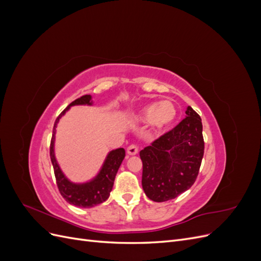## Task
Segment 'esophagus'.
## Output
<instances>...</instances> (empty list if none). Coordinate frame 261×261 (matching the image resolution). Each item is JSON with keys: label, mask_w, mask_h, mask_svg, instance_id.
<instances>
[{"label": "esophagus", "mask_w": 261, "mask_h": 261, "mask_svg": "<svg viewBox=\"0 0 261 261\" xmlns=\"http://www.w3.org/2000/svg\"><path fill=\"white\" fill-rule=\"evenodd\" d=\"M127 153L129 155H135L138 153V147L136 145H130L127 147Z\"/></svg>", "instance_id": "34e87169"}]
</instances>
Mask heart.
<instances>
[{
	"label": "heart",
	"mask_w": 261,
	"mask_h": 261,
	"mask_svg": "<svg viewBox=\"0 0 261 261\" xmlns=\"http://www.w3.org/2000/svg\"><path fill=\"white\" fill-rule=\"evenodd\" d=\"M176 109L169 100H164L158 103L153 102L140 110L138 114L139 120L150 122L154 128L164 129L170 126L176 118Z\"/></svg>",
	"instance_id": "heart-1"
}]
</instances>
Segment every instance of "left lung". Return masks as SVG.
<instances>
[{
	"instance_id": "8db88e82",
	"label": "left lung",
	"mask_w": 261,
	"mask_h": 261,
	"mask_svg": "<svg viewBox=\"0 0 261 261\" xmlns=\"http://www.w3.org/2000/svg\"><path fill=\"white\" fill-rule=\"evenodd\" d=\"M203 150L201 118L188 107L184 120L139 152L141 184L148 198L168 201L191 188L198 176Z\"/></svg>"
}]
</instances>
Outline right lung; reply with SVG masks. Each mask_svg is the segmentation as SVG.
I'll return each mask as SVG.
<instances>
[{"label": "right lung", "instance_id": "1", "mask_svg": "<svg viewBox=\"0 0 261 261\" xmlns=\"http://www.w3.org/2000/svg\"><path fill=\"white\" fill-rule=\"evenodd\" d=\"M77 105H91V96L90 94H85V96L76 99L73 101L64 111H63L54 123L53 134L50 144V158L53 165L55 179H57V185L61 195L63 196L68 203L74 204L76 207L82 208H91L97 206V204L106 201L110 193L112 191L114 184V178L117 173L118 168L124 160L125 150L123 148H118L112 150L107 156L103 167H102L99 174L88 183L84 184H74L69 181L66 176L63 174L59 164L57 162L54 155V136H55V128L60 121V118L65 114L67 110Z\"/></svg>", "mask_w": 261, "mask_h": 261}]
</instances>
